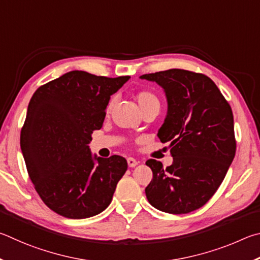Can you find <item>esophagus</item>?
<instances>
[{
  "label": "esophagus",
  "instance_id": "1",
  "mask_svg": "<svg viewBox=\"0 0 260 260\" xmlns=\"http://www.w3.org/2000/svg\"><path fill=\"white\" fill-rule=\"evenodd\" d=\"M129 163H130V162H129Z\"/></svg>",
  "mask_w": 260,
  "mask_h": 260
}]
</instances>
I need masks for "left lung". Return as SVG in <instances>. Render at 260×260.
Returning a JSON list of instances; mask_svg holds the SVG:
<instances>
[{
	"label": "left lung",
	"instance_id": "1",
	"mask_svg": "<svg viewBox=\"0 0 260 260\" xmlns=\"http://www.w3.org/2000/svg\"><path fill=\"white\" fill-rule=\"evenodd\" d=\"M117 90L114 79L73 71L41 86L30 99L20 136L22 155L36 192L58 215H99L125 174V158L98 156L89 147Z\"/></svg>",
	"mask_w": 260,
	"mask_h": 260
}]
</instances>
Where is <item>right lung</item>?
Returning a JSON list of instances; mask_svg holds the SVG:
<instances>
[{
	"instance_id": "right-lung-1",
	"label": "right lung",
	"mask_w": 260,
	"mask_h": 260,
	"mask_svg": "<svg viewBox=\"0 0 260 260\" xmlns=\"http://www.w3.org/2000/svg\"><path fill=\"white\" fill-rule=\"evenodd\" d=\"M139 79L165 91L167 115L157 137L169 143L171 166L148 163L153 179L145 188L148 202L180 215L203 207L219 187L235 155L231 106L217 85L202 74L169 70Z\"/></svg>"
}]
</instances>
